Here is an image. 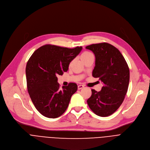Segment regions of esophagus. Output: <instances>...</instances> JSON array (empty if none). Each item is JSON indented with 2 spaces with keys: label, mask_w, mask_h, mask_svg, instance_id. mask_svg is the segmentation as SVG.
I'll list each match as a JSON object with an SVG mask.
<instances>
[{
  "label": "esophagus",
  "mask_w": 150,
  "mask_h": 150,
  "mask_svg": "<svg viewBox=\"0 0 150 150\" xmlns=\"http://www.w3.org/2000/svg\"><path fill=\"white\" fill-rule=\"evenodd\" d=\"M83 87H84V86H83V85H79L78 86V90H81V89L83 88Z\"/></svg>",
  "instance_id": "34e87169"
}]
</instances>
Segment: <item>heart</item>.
<instances>
[{"instance_id": "1", "label": "heart", "mask_w": 150, "mask_h": 150, "mask_svg": "<svg viewBox=\"0 0 150 150\" xmlns=\"http://www.w3.org/2000/svg\"><path fill=\"white\" fill-rule=\"evenodd\" d=\"M91 55H93L91 53H90V52H88V51H85V52H83L81 54V60H82V62H83L84 60L87 59L89 56H91ZM70 64H71V63Z\"/></svg>"}]
</instances>
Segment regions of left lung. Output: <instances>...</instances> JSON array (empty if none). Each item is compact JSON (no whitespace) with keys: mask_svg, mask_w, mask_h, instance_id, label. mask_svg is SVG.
Returning <instances> with one entry per match:
<instances>
[{"mask_svg":"<svg viewBox=\"0 0 150 150\" xmlns=\"http://www.w3.org/2000/svg\"><path fill=\"white\" fill-rule=\"evenodd\" d=\"M96 57L93 76L99 78L103 87L100 91L92 89L87 100L90 109L97 115H112L123 103L129 82V69L120 51L107 42L87 46Z\"/></svg>","mask_w":150,"mask_h":150,"instance_id":"8db88e82","label":"left lung"}]
</instances>
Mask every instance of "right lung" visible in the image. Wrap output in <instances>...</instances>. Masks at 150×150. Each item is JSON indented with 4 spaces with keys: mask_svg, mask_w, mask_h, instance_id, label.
<instances>
[{
    "mask_svg": "<svg viewBox=\"0 0 150 150\" xmlns=\"http://www.w3.org/2000/svg\"><path fill=\"white\" fill-rule=\"evenodd\" d=\"M82 47L74 49L47 45L36 50L26 66L27 89L36 109L45 117L56 118L68 108L76 91L75 83L60 88L57 76L68 70L70 62Z\"/></svg>",
    "mask_w": 150,
    "mask_h": 150,
    "instance_id": "right-lung-1",
    "label": "right lung"
}]
</instances>
